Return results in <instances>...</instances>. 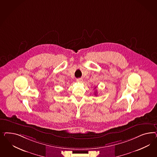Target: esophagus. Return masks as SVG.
Wrapping results in <instances>:
<instances>
[{
  "label": "esophagus",
  "instance_id": "obj_1",
  "mask_svg": "<svg viewBox=\"0 0 157 157\" xmlns=\"http://www.w3.org/2000/svg\"><path fill=\"white\" fill-rule=\"evenodd\" d=\"M76 81H77L78 82H82L83 81V79H82V78H79V79H76Z\"/></svg>",
  "mask_w": 157,
  "mask_h": 157
}]
</instances>
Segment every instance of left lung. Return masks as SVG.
<instances>
[{
	"instance_id": "obj_1",
	"label": "left lung",
	"mask_w": 157,
	"mask_h": 157,
	"mask_svg": "<svg viewBox=\"0 0 157 157\" xmlns=\"http://www.w3.org/2000/svg\"><path fill=\"white\" fill-rule=\"evenodd\" d=\"M95 88H96V87H95ZM95 95H96V93H95Z\"/></svg>"
}]
</instances>
